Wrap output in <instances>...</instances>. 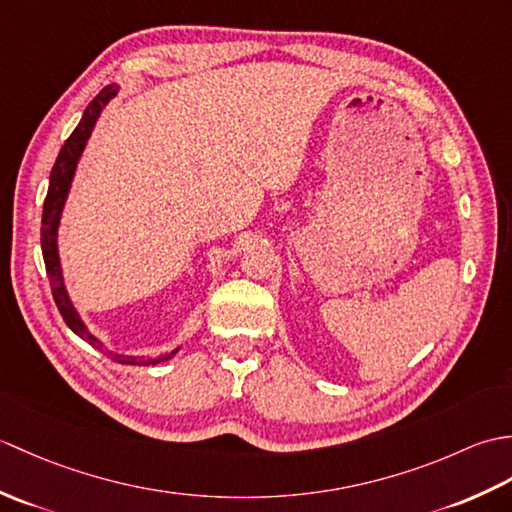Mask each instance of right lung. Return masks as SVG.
<instances>
[{
    "instance_id": "obj_1",
    "label": "right lung",
    "mask_w": 512,
    "mask_h": 512,
    "mask_svg": "<svg viewBox=\"0 0 512 512\" xmlns=\"http://www.w3.org/2000/svg\"><path fill=\"white\" fill-rule=\"evenodd\" d=\"M116 92H118V88H114V85H107V88H103L99 94H96L92 103L85 107L81 123L76 125L70 138L65 140V145L61 147L59 156H57V162H54V167L50 171V187H48L46 202H43V220H41V253H43V262H46V273H48L54 303H57L65 325H68L74 334H79L83 341H88L92 347H96V350H103V343L96 339L94 334H90L88 328H85L83 321L79 319V314H76V310L72 308L68 292H65V286H63L59 250H57V228H59L65 198H68L76 162H79V156L83 154V147H85V143H88L96 118H99V114L103 112L105 103L114 99ZM171 354H176V352H171ZM171 354L158 356V358H147V361L145 358L121 356V354H112V358L116 363H123V365H149V363L154 365V363L165 361V358H169Z\"/></svg>"
}]
</instances>
